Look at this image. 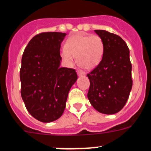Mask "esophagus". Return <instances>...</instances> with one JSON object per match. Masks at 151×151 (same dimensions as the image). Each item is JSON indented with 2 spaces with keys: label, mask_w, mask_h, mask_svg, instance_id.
Returning a JSON list of instances; mask_svg holds the SVG:
<instances>
[{
  "label": "esophagus",
  "mask_w": 151,
  "mask_h": 151,
  "mask_svg": "<svg viewBox=\"0 0 151 151\" xmlns=\"http://www.w3.org/2000/svg\"><path fill=\"white\" fill-rule=\"evenodd\" d=\"M77 73H78V76H84L85 74V72L83 70H82V69H78L77 70Z\"/></svg>",
  "instance_id": "34e87169"
}]
</instances>
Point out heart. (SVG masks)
<instances>
[{
    "instance_id": "b5f03b06",
    "label": "heart",
    "mask_w": 151,
    "mask_h": 151,
    "mask_svg": "<svg viewBox=\"0 0 151 151\" xmlns=\"http://www.w3.org/2000/svg\"><path fill=\"white\" fill-rule=\"evenodd\" d=\"M104 51V45L100 36L77 34L70 36L66 41L60 56L66 63L72 65L74 57L80 66L92 69L100 63Z\"/></svg>"
}]
</instances>
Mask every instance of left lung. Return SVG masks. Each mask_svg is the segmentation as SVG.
<instances>
[{"instance_id": "1", "label": "left lung", "mask_w": 151, "mask_h": 151, "mask_svg": "<svg viewBox=\"0 0 151 151\" xmlns=\"http://www.w3.org/2000/svg\"><path fill=\"white\" fill-rule=\"evenodd\" d=\"M101 38L104 51L100 63L87 75L90 80L88 98L104 114L122 110L132 88L129 49L121 37L105 30H94Z\"/></svg>"}]
</instances>
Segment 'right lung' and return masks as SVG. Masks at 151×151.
Wrapping results in <instances>:
<instances>
[{
    "label": "right lung",
    "instance_id": "add662e5",
    "mask_svg": "<svg viewBox=\"0 0 151 151\" xmlns=\"http://www.w3.org/2000/svg\"><path fill=\"white\" fill-rule=\"evenodd\" d=\"M66 35H36L22 54L21 96L29 113L40 122H53L62 116L69 90L78 78L74 69L60 67V45Z\"/></svg>",
    "mask_w": 151,
    "mask_h": 151
}]
</instances>
